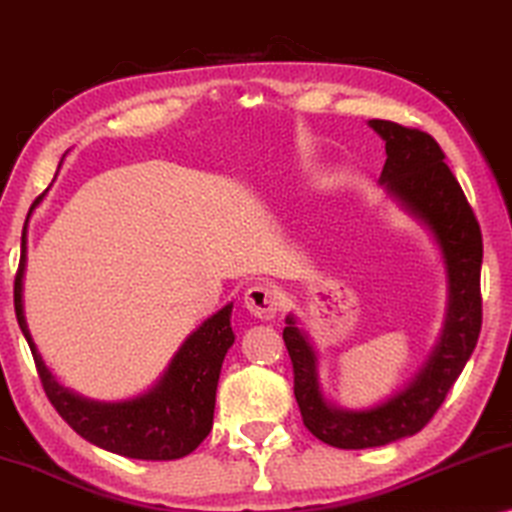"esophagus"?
<instances>
[{"mask_svg": "<svg viewBox=\"0 0 512 512\" xmlns=\"http://www.w3.org/2000/svg\"><path fill=\"white\" fill-rule=\"evenodd\" d=\"M244 307H247V310L254 314L256 319L270 321V319H275L279 312V296L272 286L256 284V286H251V289H247V293H244Z\"/></svg>", "mask_w": 512, "mask_h": 512, "instance_id": "esophagus-1", "label": "esophagus"}]
</instances>
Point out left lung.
<instances>
[{
    "label": "left lung",
    "mask_w": 512,
    "mask_h": 512,
    "mask_svg": "<svg viewBox=\"0 0 512 512\" xmlns=\"http://www.w3.org/2000/svg\"><path fill=\"white\" fill-rule=\"evenodd\" d=\"M368 125L387 151L380 174L384 191L438 244L447 275V307L443 331L419 373L387 401L366 410L338 408L328 401L319 382L317 349L298 319L286 317L284 342L300 415L312 436L340 450L389 445L422 431L471 359L482 326V235L459 181L445 165L443 149L422 130L380 118Z\"/></svg>",
    "instance_id": "obj_1"
}]
</instances>
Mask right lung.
<instances>
[{
	"label": "right lung",
	"mask_w": 512,
	"mask_h": 512,
	"mask_svg": "<svg viewBox=\"0 0 512 512\" xmlns=\"http://www.w3.org/2000/svg\"><path fill=\"white\" fill-rule=\"evenodd\" d=\"M44 195L46 193H41L34 205H39ZM25 265L27 223L23 228V240H20V265L16 284H13V305H16L20 331H23L27 345L32 349L34 363H37L41 384H44L48 401L53 403L58 415L88 443L121 454V457L170 461L191 454L212 431L221 366L226 352L235 342L233 326H230L233 303L221 307L188 335L179 352L172 356L170 366L149 391L128 398V401H90V398L62 387L46 368L37 345H34L23 303Z\"/></svg>",
	"instance_id": "add662e5"
}]
</instances>
